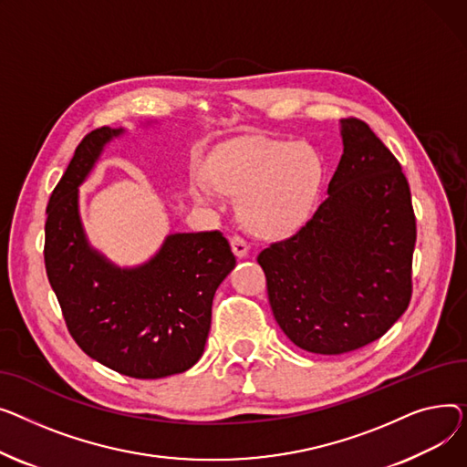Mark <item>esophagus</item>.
I'll return each mask as SVG.
<instances>
[{"label":"esophagus","instance_id":"34e87169","mask_svg":"<svg viewBox=\"0 0 467 467\" xmlns=\"http://www.w3.org/2000/svg\"><path fill=\"white\" fill-rule=\"evenodd\" d=\"M230 243H232V251L237 258H244L246 254H249V243H246L241 235H234L230 239Z\"/></svg>","mask_w":467,"mask_h":467}]
</instances>
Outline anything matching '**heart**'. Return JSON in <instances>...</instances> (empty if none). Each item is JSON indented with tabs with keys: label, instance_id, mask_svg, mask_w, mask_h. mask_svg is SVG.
<instances>
[{
	"label": "heart",
	"instance_id": "1",
	"mask_svg": "<svg viewBox=\"0 0 467 467\" xmlns=\"http://www.w3.org/2000/svg\"><path fill=\"white\" fill-rule=\"evenodd\" d=\"M320 181L322 166L311 147L244 137L213 152L207 179L192 181V194L202 203H214L216 190L239 196L246 228L262 237H285L306 224Z\"/></svg>",
	"mask_w": 467,
	"mask_h": 467
}]
</instances>
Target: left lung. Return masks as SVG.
I'll list each match as a JSON object with an SVG mask.
<instances>
[{"label": "left lung", "mask_w": 467, "mask_h": 467, "mask_svg": "<svg viewBox=\"0 0 467 467\" xmlns=\"http://www.w3.org/2000/svg\"><path fill=\"white\" fill-rule=\"evenodd\" d=\"M327 198L258 254L269 306L299 348L343 354L385 336L413 292L417 221L396 156L360 119L341 120Z\"/></svg>", "instance_id": "left-lung-1"}]
</instances>
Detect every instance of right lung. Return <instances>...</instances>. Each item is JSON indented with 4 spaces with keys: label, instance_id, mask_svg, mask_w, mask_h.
<instances>
[{
    "label": "right lung",
    "instance_id": "right-lung-1",
    "mask_svg": "<svg viewBox=\"0 0 467 467\" xmlns=\"http://www.w3.org/2000/svg\"><path fill=\"white\" fill-rule=\"evenodd\" d=\"M122 131L98 128L75 149L48 200L45 267L67 330L90 358L133 379H161L202 358L213 297L235 256L218 230L171 234L137 267H119L92 249L78 216V186Z\"/></svg>",
    "mask_w": 467,
    "mask_h": 467
}]
</instances>
